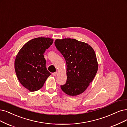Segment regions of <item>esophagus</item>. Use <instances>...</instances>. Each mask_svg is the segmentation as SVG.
I'll return each mask as SVG.
<instances>
[{"label": "esophagus", "mask_w": 127, "mask_h": 127, "mask_svg": "<svg viewBox=\"0 0 127 127\" xmlns=\"http://www.w3.org/2000/svg\"><path fill=\"white\" fill-rule=\"evenodd\" d=\"M52 74V75L53 76H56V74H57V72H54V73H53Z\"/></svg>", "instance_id": "34e87169"}]
</instances>
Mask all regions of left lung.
Wrapping results in <instances>:
<instances>
[{
	"label": "left lung",
	"instance_id": "1",
	"mask_svg": "<svg viewBox=\"0 0 127 127\" xmlns=\"http://www.w3.org/2000/svg\"><path fill=\"white\" fill-rule=\"evenodd\" d=\"M54 44L66 63L67 81L61 85V89L71 96L81 94L86 90L97 72L94 50L88 44L74 39H56Z\"/></svg>",
	"mask_w": 127,
	"mask_h": 127
}]
</instances>
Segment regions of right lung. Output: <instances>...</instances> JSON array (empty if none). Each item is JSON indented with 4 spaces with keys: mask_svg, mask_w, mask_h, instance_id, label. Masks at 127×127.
<instances>
[{
    "mask_svg": "<svg viewBox=\"0 0 127 127\" xmlns=\"http://www.w3.org/2000/svg\"><path fill=\"white\" fill-rule=\"evenodd\" d=\"M49 37L32 39L22 46L16 56L15 68L23 86L30 92L40 90L51 73L45 66L44 53L52 44Z\"/></svg>",
    "mask_w": 127,
    "mask_h": 127,
    "instance_id": "obj_1",
    "label": "right lung"
}]
</instances>
